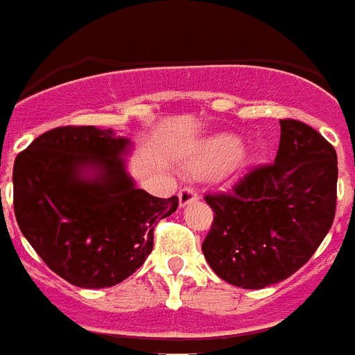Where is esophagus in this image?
<instances>
[{"label":"esophagus","instance_id":"obj_1","mask_svg":"<svg viewBox=\"0 0 355 355\" xmlns=\"http://www.w3.org/2000/svg\"><path fill=\"white\" fill-rule=\"evenodd\" d=\"M199 199L197 196V191L193 188H182L178 191V202H180V207H186L189 202H193Z\"/></svg>","mask_w":355,"mask_h":355}]
</instances>
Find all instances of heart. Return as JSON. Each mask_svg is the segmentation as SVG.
<instances>
[{
	"mask_svg": "<svg viewBox=\"0 0 355 355\" xmlns=\"http://www.w3.org/2000/svg\"><path fill=\"white\" fill-rule=\"evenodd\" d=\"M232 161L235 162L232 164L234 171H242L248 166V159L240 156V139L234 135L221 134L207 139L189 156V167L201 177H210L223 171Z\"/></svg>",
	"mask_w": 355,
	"mask_h": 355,
	"instance_id": "obj_1",
	"label": "heart"
}]
</instances>
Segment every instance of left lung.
<instances>
[{
  "label": "left lung",
  "instance_id": "8db88e82",
  "mask_svg": "<svg viewBox=\"0 0 355 355\" xmlns=\"http://www.w3.org/2000/svg\"><path fill=\"white\" fill-rule=\"evenodd\" d=\"M274 164L253 167L227 193H208L214 210L202 253L221 279L264 288L291 277L331 229L337 153L315 128L281 119Z\"/></svg>",
  "mask_w": 355,
  "mask_h": 355
}]
</instances>
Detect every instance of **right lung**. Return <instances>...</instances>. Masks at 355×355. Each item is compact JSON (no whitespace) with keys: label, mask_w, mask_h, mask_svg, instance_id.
<instances>
[{"label":"right lung","mask_w":355,"mask_h":355,"mask_svg":"<svg viewBox=\"0 0 355 355\" xmlns=\"http://www.w3.org/2000/svg\"><path fill=\"white\" fill-rule=\"evenodd\" d=\"M130 139L112 128L59 126L15 159V216L51 272L81 288L113 286L143 266L154 227L178 197L135 188L124 158Z\"/></svg>","instance_id":"1"}]
</instances>
